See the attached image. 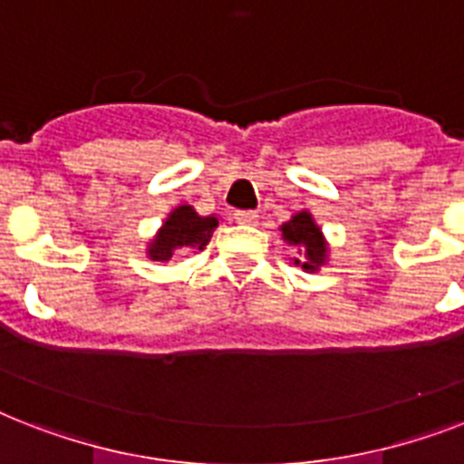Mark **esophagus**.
<instances>
[{"mask_svg":"<svg viewBox=\"0 0 464 464\" xmlns=\"http://www.w3.org/2000/svg\"><path fill=\"white\" fill-rule=\"evenodd\" d=\"M257 211H236V221L238 224H246V226H255L257 224Z\"/></svg>","mask_w":464,"mask_h":464,"instance_id":"34e87169","label":"esophagus"}]
</instances>
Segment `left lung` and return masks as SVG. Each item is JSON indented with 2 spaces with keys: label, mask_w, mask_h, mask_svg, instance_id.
Wrapping results in <instances>:
<instances>
[{
  "label": "left lung",
  "mask_w": 464,
  "mask_h": 464,
  "mask_svg": "<svg viewBox=\"0 0 464 464\" xmlns=\"http://www.w3.org/2000/svg\"><path fill=\"white\" fill-rule=\"evenodd\" d=\"M282 236L286 243L301 246L305 250L304 260H294L305 272H317V267L324 265V260H327V246H324L323 233H320V228H317L308 211H301L291 221H286L282 226Z\"/></svg>",
  "instance_id": "8db88e82"
}]
</instances>
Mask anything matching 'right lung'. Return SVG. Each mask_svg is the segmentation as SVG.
<instances>
[{"mask_svg": "<svg viewBox=\"0 0 464 464\" xmlns=\"http://www.w3.org/2000/svg\"><path fill=\"white\" fill-rule=\"evenodd\" d=\"M217 226V217H199L189 204H182L175 211H170L166 224L160 226L159 236L149 246V257L166 262L173 257V253L204 250Z\"/></svg>", "mask_w": 464, "mask_h": 464, "instance_id": "obj_1", "label": "right lung"}]
</instances>
